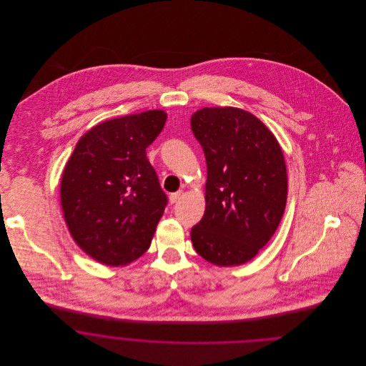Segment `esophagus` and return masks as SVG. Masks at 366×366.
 I'll use <instances>...</instances> for the list:
<instances>
[{"instance_id": "34e87169", "label": "esophagus", "mask_w": 366, "mask_h": 366, "mask_svg": "<svg viewBox=\"0 0 366 366\" xmlns=\"http://www.w3.org/2000/svg\"><path fill=\"white\" fill-rule=\"evenodd\" d=\"M182 192H175V193H172L170 194V202H172V204H175V203H178L179 200H181V197H182Z\"/></svg>"}]
</instances>
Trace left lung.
Listing matches in <instances>:
<instances>
[{"label": "left lung", "mask_w": 366, "mask_h": 366, "mask_svg": "<svg viewBox=\"0 0 366 366\" xmlns=\"http://www.w3.org/2000/svg\"><path fill=\"white\" fill-rule=\"evenodd\" d=\"M191 129L207 162L206 211L191 240L215 266L251 261L282 218L288 177L282 149L266 124L237 107H204Z\"/></svg>", "instance_id": "obj_1"}]
</instances>
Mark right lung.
I'll list each match as a JSON object with an SVG mask.
<instances>
[{"instance_id": "1", "label": "right lung", "mask_w": 366, "mask_h": 366, "mask_svg": "<svg viewBox=\"0 0 366 366\" xmlns=\"http://www.w3.org/2000/svg\"><path fill=\"white\" fill-rule=\"evenodd\" d=\"M166 119L149 109L99 123L69 157L61 209L74 242L94 261L126 266L149 248L167 199L145 149Z\"/></svg>"}]
</instances>
